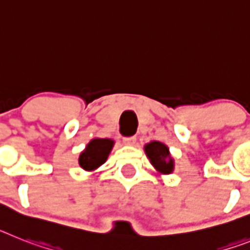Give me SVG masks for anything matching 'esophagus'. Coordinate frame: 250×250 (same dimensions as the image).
I'll return each mask as SVG.
<instances>
[{
  "mask_svg": "<svg viewBox=\"0 0 250 250\" xmlns=\"http://www.w3.org/2000/svg\"><path fill=\"white\" fill-rule=\"evenodd\" d=\"M123 142L125 145H133L136 142L135 136H129V137H123Z\"/></svg>",
  "mask_w": 250,
  "mask_h": 250,
  "instance_id": "obj_1",
  "label": "esophagus"
}]
</instances>
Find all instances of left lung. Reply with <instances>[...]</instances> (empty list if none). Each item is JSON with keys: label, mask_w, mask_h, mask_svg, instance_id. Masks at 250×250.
<instances>
[{"label": "left lung", "mask_w": 250, "mask_h": 250, "mask_svg": "<svg viewBox=\"0 0 250 250\" xmlns=\"http://www.w3.org/2000/svg\"><path fill=\"white\" fill-rule=\"evenodd\" d=\"M145 151L150 159L151 164L154 165L157 171L163 174H170L173 171L174 163L170 159L169 148L164 144L152 141L145 146Z\"/></svg>", "instance_id": "left-lung-1"}]
</instances>
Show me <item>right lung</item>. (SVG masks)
I'll list each match as a JSON object with an SVG mask.
<instances>
[{"mask_svg": "<svg viewBox=\"0 0 250 250\" xmlns=\"http://www.w3.org/2000/svg\"><path fill=\"white\" fill-rule=\"evenodd\" d=\"M114 142L109 138H94L86 146L85 151L81 152L79 159L80 167L85 170H93L104 164L112 150Z\"/></svg>", "mask_w": 250, "mask_h": 250, "instance_id": "obj_1", "label": "right lung"}]
</instances>
